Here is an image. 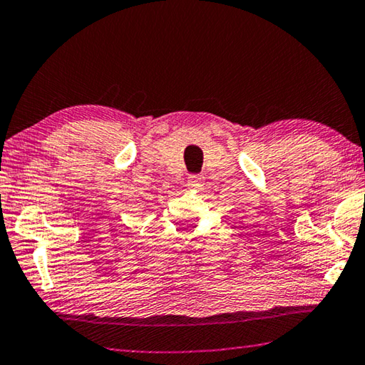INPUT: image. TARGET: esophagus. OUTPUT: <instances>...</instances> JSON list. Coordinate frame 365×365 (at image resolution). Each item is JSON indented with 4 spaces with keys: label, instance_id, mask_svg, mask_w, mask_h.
<instances>
[{
    "label": "esophagus",
    "instance_id": "esophagus-1",
    "mask_svg": "<svg viewBox=\"0 0 365 365\" xmlns=\"http://www.w3.org/2000/svg\"><path fill=\"white\" fill-rule=\"evenodd\" d=\"M202 182H205V177L200 175V174H193V175L188 177L187 185H188V188H195L196 190V188L202 187Z\"/></svg>",
    "mask_w": 365,
    "mask_h": 365
}]
</instances>
